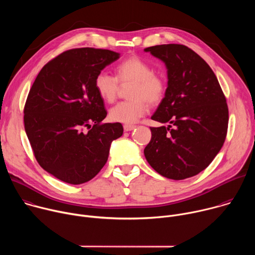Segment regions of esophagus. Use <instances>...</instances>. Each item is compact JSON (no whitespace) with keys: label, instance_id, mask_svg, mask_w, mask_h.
Here are the masks:
<instances>
[{"label":"esophagus","instance_id":"1","mask_svg":"<svg viewBox=\"0 0 255 255\" xmlns=\"http://www.w3.org/2000/svg\"><path fill=\"white\" fill-rule=\"evenodd\" d=\"M136 126L135 125H129V124H125L124 125V131L128 132V131H132L133 129H135Z\"/></svg>","mask_w":255,"mask_h":255}]
</instances>
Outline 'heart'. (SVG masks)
Returning a JSON list of instances; mask_svg holds the SVG:
<instances>
[{
    "label": "heart",
    "instance_id": "obj_1",
    "mask_svg": "<svg viewBox=\"0 0 255 255\" xmlns=\"http://www.w3.org/2000/svg\"><path fill=\"white\" fill-rule=\"evenodd\" d=\"M120 83L132 82L129 97L114 106L109 116L114 122L133 124L147 114L149 103H158L164 96L166 85L162 77L154 74L152 66L139 56H131L116 66V77L100 71L95 78V89L106 102L115 101Z\"/></svg>",
    "mask_w": 255,
    "mask_h": 255
}]
</instances>
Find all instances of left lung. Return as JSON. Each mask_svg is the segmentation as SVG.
<instances>
[{
	"label": "left lung",
	"instance_id": "1",
	"mask_svg": "<svg viewBox=\"0 0 255 255\" xmlns=\"http://www.w3.org/2000/svg\"><path fill=\"white\" fill-rule=\"evenodd\" d=\"M164 62L167 88L151 119L168 123L150 127L144 155L164 177L179 180L204 170L222 148L228 128L225 96L209 64L181 44L147 47Z\"/></svg>",
	"mask_w": 255,
	"mask_h": 255
}]
</instances>
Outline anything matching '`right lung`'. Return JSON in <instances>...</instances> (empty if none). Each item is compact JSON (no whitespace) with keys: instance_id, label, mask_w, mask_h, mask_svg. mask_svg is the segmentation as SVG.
I'll return each mask as SVG.
<instances>
[{"instance_id":"obj_1","label":"right lung","mask_w":255,"mask_h":255,"mask_svg":"<svg viewBox=\"0 0 255 255\" xmlns=\"http://www.w3.org/2000/svg\"><path fill=\"white\" fill-rule=\"evenodd\" d=\"M119 57L108 49L67 50L42 67L30 89L27 137L40 166L64 183L81 185L95 177L112 141L123 134L121 123H101L107 111L95 89L96 76Z\"/></svg>"}]
</instances>
